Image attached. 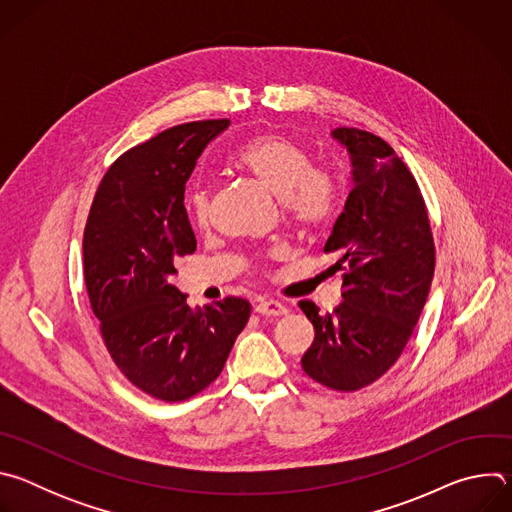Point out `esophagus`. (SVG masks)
<instances>
[{"instance_id": "34e87169", "label": "esophagus", "mask_w": 512, "mask_h": 512, "mask_svg": "<svg viewBox=\"0 0 512 512\" xmlns=\"http://www.w3.org/2000/svg\"><path fill=\"white\" fill-rule=\"evenodd\" d=\"M255 312L263 314V316H283L287 312V308L277 300H263L255 306Z\"/></svg>"}]
</instances>
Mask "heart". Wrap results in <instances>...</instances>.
Here are the masks:
<instances>
[{
  "label": "heart",
  "instance_id": "1",
  "mask_svg": "<svg viewBox=\"0 0 512 512\" xmlns=\"http://www.w3.org/2000/svg\"><path fill=\"white\" fill-rule=\"evenodd\" d=\"M235 164L255 174L275 194L283 196L287 214L302 229L326 227L340 206V184L336 176L312 166L304 145L281 133H263L235 152ZM192 221L206 225L210 218V190L196 186L188 194Z\"/></svg>",
  "mask_w": 512,
  "mask_h": 512
}]
</instances>
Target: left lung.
I'll return each mask as SVG.
<instances>
[{"mask_svg": "<svg viewBox=\"0 0 512 512\" xmlns=\"http://www.w3.org/2000/svg\"><path fill=\"white\" fill-rule=\"evenodd\" d=\"M332 135L352 160L354 186L324 245L344 271L342 304L332 314L302 300L316 338L302 369L316 383L352 393L381 379L401 356L425 306L435 245L415 176L375 133L338 127Z\"/></svg>", "mask_w": 512, "mask_h": 512, "instance_id": "1", "label": "left lung"}]
</instances>
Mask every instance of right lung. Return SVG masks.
Instances as JSON below:
<instances>
[{
  "instance_id": "right-lung-1",
  "label": "right lung",
  "mask_w": 512,
  "mask_h": 512,
  "mask_svg": "<svg viewBox=\"0 0 512 512\" xmlns=\"http://www.w3.org/2000/svg\"><path fill=\"white\" fill-rule=\"evenodd\" d=\"M229 119L170 127L121 154L103 176L83 237V271L103 342L123 377L176 403L221 375L251 316L243 298L192 310L170 283L174 259L194 253L186 182Z\"/></svg>"
}]
</instances>
